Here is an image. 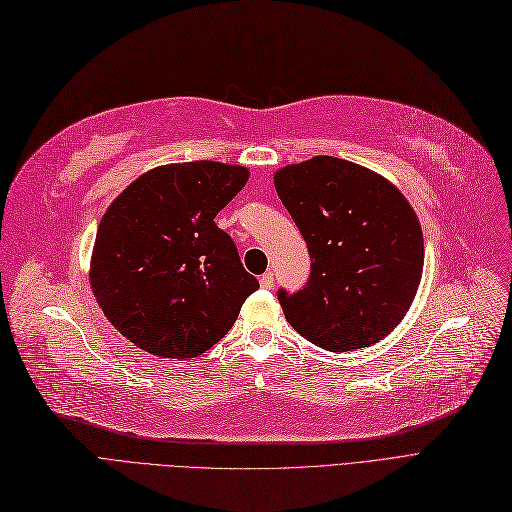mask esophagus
<instances>
[{"label": "esophagus", "instance_id": "34e87169", "mask_svg": "<svg viewBox=\"0 0 512 512\" xmlns=\"http://www.w3.org/2000/svg\"><path fill=\"white\" fill-rule=\"evenodd\" d=\"M259 283H261L263 289H272V287H274V274H272V272H266V274L261 276Z\"/></svg>", "mask_w": 512, "mask_h": 512}]
</instances>
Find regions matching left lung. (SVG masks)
I'll return each mask as SVG.
<instances>
[{
	"instance_id": "1",
	"label": "left lung",
	"mask_w": 512,
	"mask_h": 512,
	"mask_svg": "<svg viewBox=\"0 0 512 512\" xmlns=\"http://www.w3.org/2000/svg\"><path fill=\"white\" fill-rule=\"evenodd\" d=\"M274 185L310 255L306 285L278 289L291 327L334 353L383 340L423 272L421 225L406 197L383 176L325 155L278 170Z\"/></svg>"
}]
</instances>
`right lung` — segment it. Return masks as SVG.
I'll use <instances>...</instances> for the list:
<instances>
[{"mask_svg":"<svg viewBox=\"0 0 512 512\" xmlns=\"http://www.w3.org/2000/svg\"><path fill=\"white\" fill-rule=\"evenodd\" d=\"M246 180L242 166L172 163L134 180L106 210L91 287L108 321L140 349L202 355L259 289L232 236L214 223Z\"/></svg>","mask_w":512,"mask_h":512,"instance_id":"1","label":"right lung"}]
</instances>
